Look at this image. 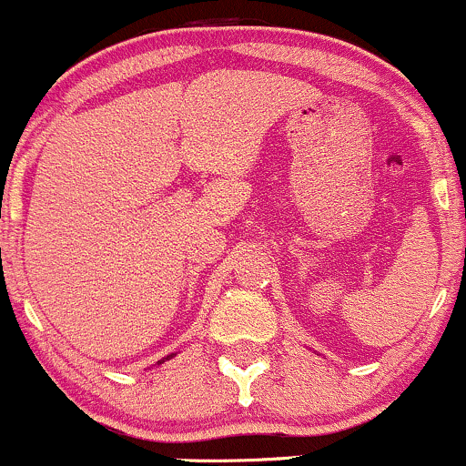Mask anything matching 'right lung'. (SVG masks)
Here are the masks:
<instances>
[{
  "instance_id": "add662e5",
  "label": "right lung",
  "mask_w": 466,
  "mask_h": 466,
  "mask_svg": "<svg viewBox=\"0 0 466 466\" xmlns=\"http://www.w3.org/2000/svg\"><path fill=\"white\" fill-rule=\"evenodd\" d=\"M170 357H173V355H170ZM159 363H162V361H159Z\"/></svg>"
}]
</instances>
